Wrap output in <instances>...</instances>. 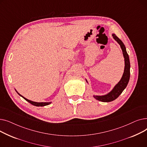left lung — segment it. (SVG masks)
<instances>
[{
	"label": "left lung",
	"instance_id": "1",
	"mask_svg": "<svg viewBox=\"0 0 147 147\" xmlns=\"http://www.w3.org/2000/svg\"><path fill=\"white\" fill-rule=\"evenodd\" d=\"M112 36L114 39L120 45V48L122 50L123 57L125 58V69L124 73L123 74L120 80L115 84L114 87L110 92L104 95H93L94 98L98 100V101L105 102L113 101L116 98H117L119 96V95L122 93V92L126 88L130 79V64L129 57L127 53L125 46L124 43H123V42L115 34L113 33ZM86 81L88 83L86 79Z\"/></svg>",
	"mask_w": 147,
	"mask_h": 147
}]
</instances>
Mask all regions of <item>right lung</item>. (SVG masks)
<instances>
[{"label": "right lung", "mask_w": 147, "mask_h": 147, "mask_svg": "<svg viewBox=\"0 0 147 147\" xmlns=\"http://www.w3.org/2000/svg\"><path fill=\"white\" fill-rule=\"evenodd\" d=\"M15 91L17 92V93L20 96H21L22 98H24V99L26 100V101H27V102H28L29 103H30L31 104H32V105H34V106H37V107H43V106H46V105H49V104H51L52 103V102H37L32 101H31V100H29V99H28L24 98V96H22L21 95H20V94L18 93V92L16 90V89H15Z\"/></svg>", "instance_id": "add662e5"}]
</instances>
